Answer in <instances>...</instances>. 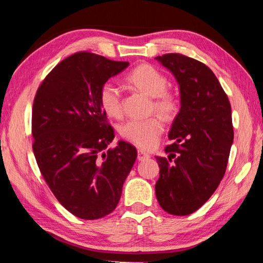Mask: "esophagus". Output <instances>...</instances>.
I'll list each match as a JSON object with an SVG mask.
<instances>
[{
    "label": "esophagus",
    "mask_w": 263,
    "mask_h": 263,
    "mask_svg": "<svg viewBox=\"0 0 263 263\" xmlns=\"http://www.w3.org/2000/svg\"><path fill=\"white\" fill-rule=\"evenodd\" d=\"M148 158H149V154L147 152H145V151L142 149H138V160H145Z\"/></svg>",
    "instance_id": "esophagus-1"
}]
</instances>
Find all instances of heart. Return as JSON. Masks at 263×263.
Wrapping results in <instances>:
<instances>
[{
  "instance_id": "heart-1",
  "label": "heart",
  "mask_w": 263,
  "mask_h": 263,
  "mask_svg": "<svg viewBox=\"0 0 263 263\" xmlns=\"http://www.w3.org/2000/svg\"><path fill=\"white\" fill-rule=\"evenodd\" d=\"M126 81L138 91L152 99V110L164 119H171L177 112L179 103L176 97L168 92V80L157 68L149 65H140L127 74ZM100 104L109 117L121 118L123 115L122 94L112 82H105L100 90ZM163 131L161 119L149 117L131 119L121 127V135L127 141L140 148H152Z\"/></svg>"
}]
</instances>
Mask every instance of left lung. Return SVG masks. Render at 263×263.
<instances>
[{
	"mask_svg": "<svg viewBox=\"0 0 263 263\" xmlns=\"http://www.w3.org/2000/svg\"><path fill=\"white\" fill-rule=\"evenodd\" d=\"M179 84L181 108L168 138L167 158L155 157V183L164 211L186 216L198 210L219 185L233 144L232 111L212 70L193 58L168 53L155 58Z\"/></svg>",
	"mask_w": 263,
	"mask_h": 263,
	"instance_id": "1",
	"label": "left lung"
}]
</instances>
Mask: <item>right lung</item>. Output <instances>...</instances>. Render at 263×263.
Returning a JSON list of instances; mask_svg holds the SVG:
<instances>
[{
    "label": "right lung",
    "instance_id": "right-lung-1",
    "mask_svg": "<svg viewBox=\"0 0 263 263\" xmlns=\"http://www.w3.org/2000/svg\"><path fill=\"white\" fill-rule=\"evenodd\" d=\"M127 61L89 52L66 58L38 88L32 109L33 153L46 183L65 209L94 220L112 212L137 159V149L115 138L100 104L101 87Z\"/></svg>",
    "mask_w": 263,
    "mask_h": 263
}]
</instances>
